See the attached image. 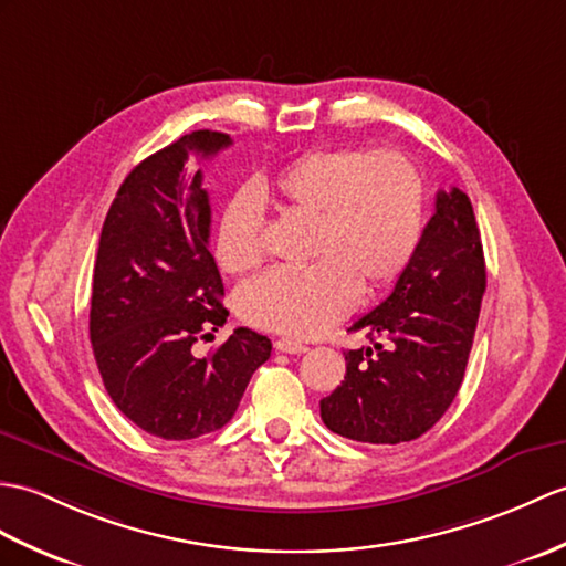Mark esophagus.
<instances>
[{"label":"esophagus","mask_w":566,"mask_h":566,"mask_svg":"<svg viewBox=\"0 0 566 566\" xmlns=\"http://www.w3.org/2000/svg\"><path fill=\"white\" fill-rule=\"evenodd\" d=\"M274 349L277 352H284V354H304V352H308V347L306 345H301V343H294V339H277V343H274Z\"/></svg>","instance_id":"34e87169"}]
</instances>
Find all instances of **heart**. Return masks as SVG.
I'll return each mask as SVG.
<instances>
[{
  "instance_id": "b5f03b06",
  "label": "heart",
  "mask_w": 566,
  "mask_h": 566,
  "mask_svg": "<svg viewBox=\"0 0 566 566\" xmlns=\"http://www.w3.org/2000/svg\"><path fill=\"white\" fill-rule=\"evenodd\" d=\"M280 200L315 219L304 270H272L241 286L239 311L248 323L308 339L343 321L359 284L376 292L410 265L424 231V186L419 170L396 149H315L274 180ZM217 260L231 274L255 270L262 255V212L251 195L223 209Z\"/></svg>"
}]
</instances>
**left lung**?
Returning <instances> with one entry per match:
<instances>
[{
	"label": "left lung",
	"mask_w": 566,
	"mask_h": 566,
	"mask_svg": "<svg viewBox=\"0 0 566 566\" xmlns=\"http://www.w3.org/2000/svg\"><path fill=\"white\" fill-rule=\"evenodd\" d=\"M488 272L470 197L437 192V212L390 296L352 325L380 337L345 354L321 400L325 427L361 443H402L439 422L463 384Z\"/></svg>",
	"instance_id": "8db88e82"
}]
</instances>
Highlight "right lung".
Returning a JSON list of instances; mask_svg holds the SVG:
<instances>
[{
	"mask_svg": "<svg viewBox=\"0 0 566 566\" xmlns=\"http://www.w3.org/2000/svg\"><path fill=\"white\" fill-rule=\"evenodd\" d=\"M229 144L197 129L144 159L117 190L98 241L88 335L103 386L129 422L166 441L227 424L272 352L248 327L207 357L192 352L229 311L209 253V195L190 161Z\"/></svg>",
	"mask_w": 566,
	"mask_h": 566,
	"instance_id": "obj_1",
	"label": "right lung"
}]
</instances>
